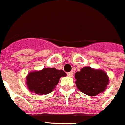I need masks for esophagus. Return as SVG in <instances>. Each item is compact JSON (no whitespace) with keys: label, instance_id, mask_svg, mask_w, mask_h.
<instances>
[{"label":"esophagus","instance_id":"1","mask_svg":"<svg viewBox=\"0 0 125 125\" xmlns=\"http://www.w3.org/2000/svg\"><path fill=\"white\" fill-rule=\"evenodd\" d=\"M67 75L70 76V77H72L73 76V75H74V73H73V72H68L67 73Z\"/></svg>","mask_w":125,"mask_h":125}]
</instances>
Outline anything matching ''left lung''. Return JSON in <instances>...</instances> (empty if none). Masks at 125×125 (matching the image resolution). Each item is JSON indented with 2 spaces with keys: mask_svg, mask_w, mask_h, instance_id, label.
<instances>
[{
  "mask_svg": "<svg viewBox=\"0 0 125 125\" xmlns=\"http://www.w3.org/2000/svg\"><path fill=\"white\" fill-rule=\"evenodd\" d=\"M77 88L85 94L93 97L104 91L108 85V77L106 72L85 67L75 74Z\"/></svg>",
  "mask_w": 125,
  "mask_h": 125,
  "instance_id": "8db88e82",
  "label": "left lung"
}]
</instances>
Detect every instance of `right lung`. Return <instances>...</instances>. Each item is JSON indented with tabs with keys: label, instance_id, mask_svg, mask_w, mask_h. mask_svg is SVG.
<instances>
[{
	"label": "right lung",
	"instance_id": "right-lung-1",
	"mask_svg": "<svg viewBox=\"0 0 125 125\" xmlns=\"http://www.w3.org/2000/svg\"><path fill=\"white\" fill-rule=\"evenodd\" d=\"M65 76L66 73L63 70L44 68L41 71L29 73L26 78V83L31 92L40 95L47 94L53 91L60 77Z\"/></svg>",
	"mask_w": 125,
	"mask_h": 125
}]
</instances>
